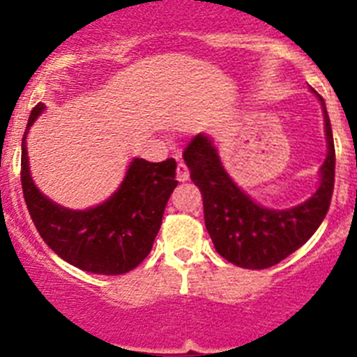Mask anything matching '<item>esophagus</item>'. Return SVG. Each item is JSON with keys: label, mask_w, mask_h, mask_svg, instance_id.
Instances as JSON below:
<instances>
[{"label": "esophagus", "mask_w": 357, "mask_h": 357, "mask_svg": "<svg viewBox=\"0 0 357 357\" xmlns=\"http://www.w3.org/2000/svg\"><path fill=\"white\" fill-rule=\"evenodd\" d=\"M189 178V169L184 162L176 164V181L185 182Z\"/></svg>", "instance_id": "obj_1"}]
</instances>
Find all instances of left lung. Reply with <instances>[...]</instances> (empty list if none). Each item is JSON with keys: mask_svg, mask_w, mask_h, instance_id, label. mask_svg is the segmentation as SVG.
I'll return each mask as SVG.
<instances>
[{"mask_svg": "<svg viewBox=\"0 0 357 357\" xmlns=\"http://www.w3.org/2000/svg\"><path fill=\"white\" fill-rule=\"evenodd\" d=\"M311 93L324 112L327 155L317 191L298 206L273 209L245 193L223 168L211 135L197 134L185 146L182 157L204 197L207 232L218 254L236 266L263 270L280 263L317 232L329 211L336 164L333 130L324 98L314 89Z\"/></svg>", "mask_w": 357, "mask_h": 357, "instance_id": "1", "label": "left lung"}]
</instances>
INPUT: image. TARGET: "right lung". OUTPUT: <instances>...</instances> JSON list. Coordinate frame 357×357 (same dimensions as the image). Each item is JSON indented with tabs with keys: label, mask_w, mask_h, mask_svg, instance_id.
Instances as JSON below:
<instances>
[{
	"label": "right lung",
	"mask_w": 357,
	"mask_h": 357,
	"mask_svg": "<svg viewBox=\"0 0 357 357\" xmlns=\"http://www.w3.org/2000/svg\"><path fill=\"white\" fill-rule=\"evenodd\" d=\"M46 107H33L21 144V184L28 213L40 238L59 257L84 272L121 275L150 254L175 181V159H132L125 178L107 200L87 209L59 206L36 185L26 137Z\"/></svg>",
	"instance_id": "1"
}]
</instances>
